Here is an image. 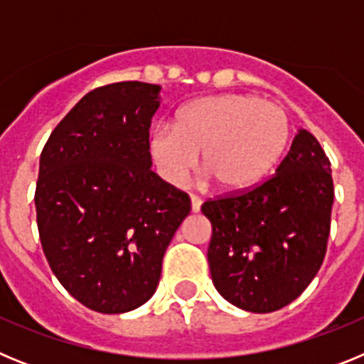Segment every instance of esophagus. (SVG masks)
Returning a JSON list of instances; mask_svg holds the SVG:
<instances>
[{
  "instance_id": "obj_1",
  "label": "esophagus",
  "mask_w": 364,
  "mask_h": 364,
  "mask_svg": "<svg viewBox=\"0 0 364 364\" xmlns=\"http://www.w3.org/2000/svg\"><path fill=\"white\" fill-rule=\"evenodd\" d=\"M200 205H202V198L197 197V195H191V210L197 213V211H200Z\"/></svg>"
}]
</instances>
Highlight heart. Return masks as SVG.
Masks as SVG:
<instances>
[{
	"label": "heart",
	"instance_id": "obj_1",
	"mask_svg": "<svg viewBox=\"0 0 364 364\" xmlns=\"http://www.w3.org/2000/svg\"><path fill=\"white\" fill-rule=\"evenodd\" d=\"M291 136L290 114L281 104L252 95L198 98L176 112L175 129L159 125L149 153L171 184L189 175L197 154L222 191H242L273 171Z\"/></svg>",
	"mask_w": 364,
	"mask_h": 364
}]
</instances>
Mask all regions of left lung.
<instances>
[{"instance_id":"8db88e82","label":"left lung","mask_w":364,"mask_h":364,"mask_svg":"<svg viewBox=\"0 0 364 364\" xmlns=\"http://www.w3.org/2000/svg\"><path fill=\"white\" fill-rule=\"evenodd\" d=\"M330 159L306 129L277 173L242 191L208 198V260L215 288L255 314L281 310L306 290L326 255L332 220Z\"/></svg>"}]
</instances>
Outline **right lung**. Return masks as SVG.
<instances>
[{
	"label": "right lung",
	"instance_id": "right-lung-1",
	"mask_svg": "<svg viewBox=\"0 0 364 364\" xmlns=\"http://www.w3.org/2000/svg\"><path fill=\"white\" fill-rule=\"evenodd\" d=\"M159 85L96 87L43 146L38 231L50 269L89 310L124 314L149 301L189 195L151 169L149 127Z\"/></svg>",
	"mask_w": 364,
	"mask_h": 364
}]
</instances>
